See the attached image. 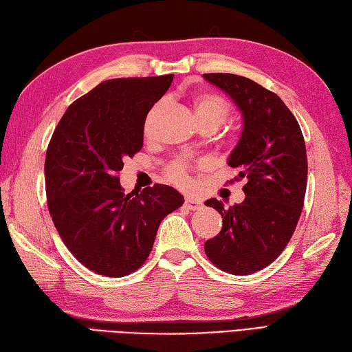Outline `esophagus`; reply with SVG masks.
I'll use <instances>...</instances> for the list:
<instances>
[{"mask_svg": "<svg viewBox=\"0 0 352 352\" xmlns=\"http://www.w3.org/2000/svg\"><path fill=\"white\" fill-rule=\"evenodd\" d=\"M185 208L190 210H199L201 209V201L196 197H185Z\"/></svg>", "mask_w": 352, "mask_h": 352, "instance_id": "esophagus-1", "label": "esophagus"}]
</instances>
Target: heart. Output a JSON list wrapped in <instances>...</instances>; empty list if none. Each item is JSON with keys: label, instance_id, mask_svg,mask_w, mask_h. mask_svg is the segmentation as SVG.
I'll list each match as a JSON object with an SVG mask.
<instances>
[{"label": "heart", "instance_id": "heart-1", "mask_svg": "<svg viewBox=\"0 0 352 352\" xmlns=\"http://www.w3.org/2000/svg\"><path fill=\"white\" fill-rule=\"evenodd\" d=\"M158 108V107H156ZM155 110L146 120V131L149 129V123ZM192 110L199 126H214L215 129L228 119L230 107L226 100L215 93H199L192 98ZM167 176L171 182L177 185H185L188 182V162L184 160H176L167 167Z\"/></svg>", "mask_w": 352, "mask_h": 352}]
</instances>
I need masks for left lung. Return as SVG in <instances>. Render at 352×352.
Returning <instances> with one entry per match:
<instances>
[{"label": "left lung", "instance_id": "left-lung-1", "mask_svg": "<svg viewBox=\"0 0 352 352\" xmlns=\"http://www.w3.org/2000/svg\"><path fill=\"white\" fill-rule=\"evenodd\" d=\"M241 113L242 131L228 164L247 177L245 199L224 208L209 199L223 217L221 232L205 242L215 267L247 276L274 262L300 220L307 186V155L302 132L294 114L262 85L233 74H205Z\"/></svg>", "mask_w": 352, "mask_h": 352}]
</instances>
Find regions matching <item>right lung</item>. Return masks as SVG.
Returning a JSON list of instances; mask_svg holds the SVG:
<instances>
[{
	"mask_svg": "<svg viewBox=\"0 0 352 352\" xmlns=\"http://www.w3.org/2000/svg\"><path fill=\"white\" fill-rule=\"evenodd\" d=\"M173 75L116 78L70 104L46 151L45 186L58 235L84 267L105 277L137 271L164 217L184 196L156 184L124 194L117 173L143 147L146 116Z\"/></svg>",
	"mask_w": 352,
	"mask_h": 352,
	"instance_id": "obj_1",
	"label": "right lung"
}]
</instances>
